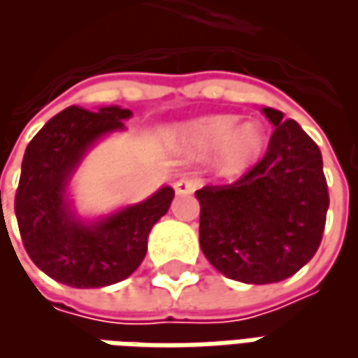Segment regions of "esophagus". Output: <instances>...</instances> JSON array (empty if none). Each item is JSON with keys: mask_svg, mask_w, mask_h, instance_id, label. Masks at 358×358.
Masks as SVG:
<instances>
[{"mask_svg": "<svg viewBox=\"0 0 358 358\" xmlns=\"http://www.w3.org/2000/svg\"><path fill=\"white\" fill-rule=\"evenodd\" d=\"M199 186V180L197 178H180L176 184H174V189H176V194L178 195H186L195 192V187Z\"/></svg>", "mask_w": 358, "mask_h": 358, "instance_id": "34e87169", "label": "esophagus"}]
</instances>
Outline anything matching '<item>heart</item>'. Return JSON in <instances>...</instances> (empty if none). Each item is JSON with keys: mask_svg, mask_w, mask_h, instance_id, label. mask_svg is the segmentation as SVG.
I'll use <instances>...</instances> for the list:
<instances>
[{"mask_svg": "<svg viewBox=\"0 0 358 358\" xmlns=\"http://www.w3.org/2000/svg\"><path fill=\"white\" fill-rule=\"evenodd\" d=\"M184 140L195 151L218 148L217 163L220 171L234 174L248 169L261 157L266 134L259 122L238 126V118L230 115L201 118L184 130Z\"/></svg>", "mask_w": 358, "mask_h": 358, "instance_id": "obj_1", "label": "heart"}]
</instances>
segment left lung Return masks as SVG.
<instances>
[{
  "mask_svg": "<svg viewBox=\"0 0 358 358\" xmlns=\"http://www.w3.org/2000/svg\"><path fill=\"white\" fill-rule=\"evenodd\" d=\"M263 113L276 126L263 159L232 184L195 192L203 253L245 284L282 282L303 268L322 241L330 205L318 145L282 110Z\"/></svg>",
  "mask_w": 358,
  "mask_h": 358,
  "instance_id": "obj_1",
  "label": "left lung"
}]
</instances>
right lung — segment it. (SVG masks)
<instances>
[{
	"label": "right lung",
	"instance_id": "right-lung-1",
	"mask_svg": "<svg viewBox=\"0 0 358 358\" xmlns=\"http://www.w3.org/2000/svg\"><path fill=\"white\" fill-rule=\"evenodd\" d=\"M130 115L120 107L97 113L66 107L45 122L24 151L15 195L20 238L36 266L61 284L103 287L130 276L145 257L151 228L171 207L174 189L166 186L148 201L92 226L66 209V180L84 151L99 136L122 128Z\"/></svg>",
	"mask_w": 358,
	"mask_h": 358
}]
</instances>
